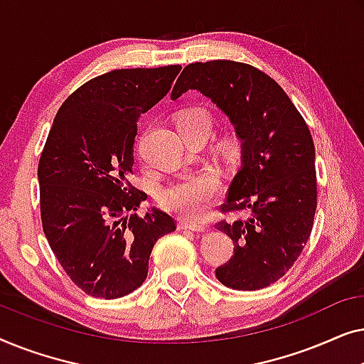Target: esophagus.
I'll list each match as a JSON object with an SVG mask.
<instances>
[{
	"label": "esophagus",
	"mask_w": 364,
	"mask_h": 364,
	"mask_svg": "<svg viewBox=\"0 0 364 364\" xmlns=\"http://www.w3.org/2000/svg\"><path fill=\"white\" fill-rule=\"evenodd\" d=\"M177 227L181 228V230H192V232H205V225H202V223H196V222H187V220H178Z\"/></svg>",
	"instance_id": "esophagus-1"
}]
</instances>
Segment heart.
Here are the masks:
<instances>
[{"mask_svg": "<svg viewBox=\"0 0 364 364\" xmlns=\"http://www.w3.org/2000/svg\"><path fill=\"white\" fill-rule=\"evenodd\" d=\"M178 134L183 139L202 134L207 137L212 127V114L205 107L188 106L173 116ZM245 151L243 136L233 126H227L213 139V152L228 164L240 161ZM220 191V177L215 171H203L187 173L166 186L159 193V202L166 210L186 218L200 217Z\"/></svg>", "mask_w": 364, "mask_h": 364, "instance_id": "obj_1", "label": "heart"}]
</instances>
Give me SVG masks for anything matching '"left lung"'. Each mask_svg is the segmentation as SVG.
Here are the masks:
<instances>
[{"label":"left lung","mask_w":364,"mask_h":364,"mask_svg":"<svg viewBox=\"0 0 364 364\" xmlns=\"http://www.w3.org/2000/svg\"><path fill=\"white\" fill-rule=\"evenodd\" d=\"M188 89L210 97L245 141L242 168L220 210L250 217L217 222L232 238L233 255L215 277L233 290H260L290 270L310 238L318 196L310 129L280 84L250 64H188L172 99Z\"/></svg>","instance_id":"obj_1"}]
</instances>
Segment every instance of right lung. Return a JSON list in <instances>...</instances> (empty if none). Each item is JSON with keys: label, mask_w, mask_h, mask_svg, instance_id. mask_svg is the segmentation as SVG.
<instances>
[{"label": "right lung", "mask_w": 364, "mask_h": 364, "mask_svg": "<svg viewBox=\"0 0 364 364\" xmlns=\"http://www.w3.org/2000/svg\"><path fill=\"white\" fill-rule=\"evenodd\" d=\"M181 66L116 69L77 87L54 117L39 157V207L49 247L74 285L121 298L147 278L157 238L176 220L129 182L137 121L171 91Z\"/></svg>", "instance_id": "add662e5"}]
</instances>
